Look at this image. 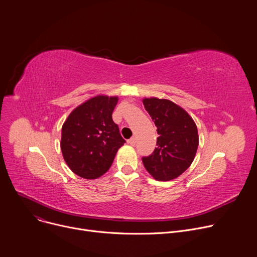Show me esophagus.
<instances>
[{
  "instance_id": "1",
  "label": "esophagus",
  "mask_w": 257,
  "mask_h": 257,
  "mask_svg": "<svg viewBox=\"0 0 257 257\" xmlns=\"http://www.w3.org/2000/svg\"><path fill=\"white\" fill-rule=\"evenodd\" d=\"M128 144L134 147L135 144H136V138H135V137H131V138L129 139V141H128Z\"/></svg>"
}]
</instances>
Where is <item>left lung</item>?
<instances>
[{
	"mask_svg": "<svg viewBox=\"0 0 257 257\" xmlns=\"http://www.w3.org/2000/svg\"><path fill=\"white\" fill-rule=\"evenodd\" d=\"M157 127V148L143 158L147 171L157 180L169 181L188 169L196 157L199 135L192 116L169 99H143Z\"/></svg>",
	"mask_w": 257,
	"mask_h": 257,
	"instance_id": "1",
	"label": "left lung"
}]
</instances>
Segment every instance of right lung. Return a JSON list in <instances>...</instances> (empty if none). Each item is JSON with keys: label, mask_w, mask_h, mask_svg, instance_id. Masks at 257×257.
Returning <instances> with one entry per match:
<instances>
[{"label": "right lung", "mask_w": 257, "mask_h": 257, "mask_svg": "<svg viewBox=\"0 0 257 257\" xmlns=\"http://www.w3.org/2000/svg\"><path fill=\"white\" fill-rule=\"evenodd\" d=\"M118 100V96H93L74 108L62 125L63 159L82 178L96 179L103 175L125 144L111 118Z\"/></svg>", "instance_id": "add662e5"}]
</instances>
